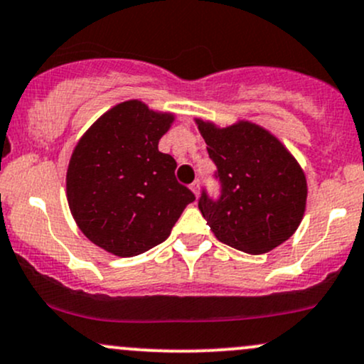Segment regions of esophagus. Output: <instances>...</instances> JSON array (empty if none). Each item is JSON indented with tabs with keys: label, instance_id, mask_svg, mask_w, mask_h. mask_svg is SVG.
<instances>
[{
	"label": "esophagus",
	"instance_id": "esophagus-1",
	"mask_svg": "<svg viewBox=\"0 0 364 364\" xmlns=\"http://www.w3.org/2000/svg\"><path fill=\"white\" fill-rule=\"evenodd\" d=\"M190 190L193 191L195 197H198V193H200V183L193 181V183H191V185H190Z\"/></svg>",
	"mask_w": 364,
	"mask_h": 364
}]
</instances>
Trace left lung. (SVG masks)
Wrapping results in <instances>:
<instances>
[{"instance_id": "left-lung-1", "label": "left lung", "mask_w": 364, "mask_h": 364, "mask_svg": "<svg viewBox=\"0 0 364 364\" xmlns=\"http://www.w3.org/2000/svg\"><path fill=\"white\" fill-rule=\"evenodd\" d=\"M218 171L219 197L202 188L198 209L215 238L247 254L289 240L304 215L307 185L301 166L273 134L250 122L218 129L197 121Z\"/></svg>"}]
</instances>
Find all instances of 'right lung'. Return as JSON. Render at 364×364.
Returning a JSON list of instances; mask_svg holds the SVG:
<instances>
[{"label":"right lung","instance_id":"1","mask_svg":"<svg viewBox=\"0 0 364 364\" xmlns=\"http://www.w3.org/2000/svg\"><path fill=\"white\" fill-rule=\"evenodd\" d=\"M173 115L138 100L103 114L79 139L67 169V200L82 233L107 252L133 257L171 235L195 195L159 151Z\"/></svg>","mask_w":364,"mask_h":364}]
</instances>
